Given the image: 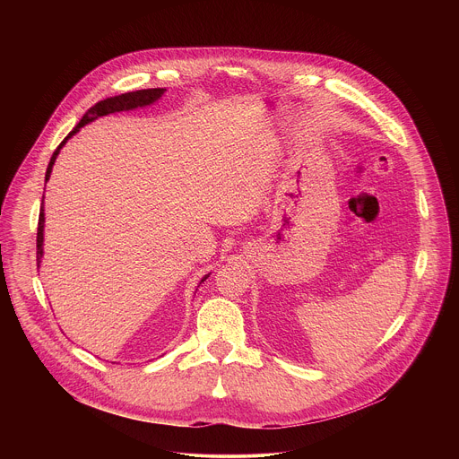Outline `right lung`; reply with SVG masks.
Masks as SVG:
<instances>
[{
  "label": "right lung",
  "mask_w": 459,
  "mask_h": 459,
  "mask_svg": "<svg viewBox=\"0 0 459 459\" xmlns=\"http://www.w3.org/2000/svg\"><path fill=\"white\" fill-rule=\"evenodd\" d=\"M166 88H148V90H137V91H129V93H122V95H117V97H109L106 100H100L97 102L93 108H90L86 111V115L81 118V122L70 131V134L66 135L65 139L60 143V146L55 150L51 160H49V166H48V171H46V182L49 180L51 177V171H53V164L60 153V150L64 148L66 141L77 134L81 127H84L86 124L97 120L99 117H106V115H111V113H120V111H129V109H135V108H144V106H150L153 104L155 100H159L162 95H164ZM44 222H46V217H44V199H42V208H40V217H39V230H37V264H40L42 260V255H44ZM210 275V273H208ZM208 275H204L201 279V282L204 279H208ZM199 282V284H201Z\"/></svg>",
  "instance_id": "1"
}]
</instances>
